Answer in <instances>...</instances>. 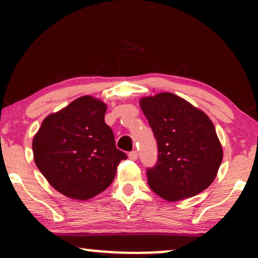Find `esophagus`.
<instances>
[{"instance_id": "34e87169", "label": "esophagus", "mask_w": 258, "mask_h": 258, "mask_svg": "<svg viewBox=\"0 0 258 258\" xmlns=\"http://www.w3.org/2000/svg\"><path fill=\"white\" fill-rule=\"evenodd\" d=\"M128 156H129L130 160H133V161H136V160H137V151H136V150H133V151H130Z\"/></svg>"}]
</instances>
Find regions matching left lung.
Instances as JSON below:
<instances>
[{
    "instance_id": "1",
    "label": "left lung",
    "mask_w": 258,
    "mask_h": 258,
    "mask_svg": "<svg viewBox=\"0 0 258 258\" xmlns=\"http://www.w3.org/2000/svg\"><path fill=\"white\" fill-rule=\"evenodd\" d=\"M140 105L157 141V162L147 169L150 189L170 202L206 190L223 158L210 118L171 93L144 97Z\"/></svg>"
}]
</instances>
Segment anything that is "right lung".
<instances>
[{"mask_svg":"<svg viewBox=\"0 0 258 258\" xmlns=\"http://www.w3.org/2000/svg\"><path fill=\"white\" fill-rule=\"evenodd\" d=\"M107 105L82 96L44 118L33 140L34 160L52 188L84 201L111 184L119 162L111 128L105 124Z\"/></svg>","mask_w":258,"mask_h":258,"instance_id":"add662e5","label":"right lung"}]
</instances>
